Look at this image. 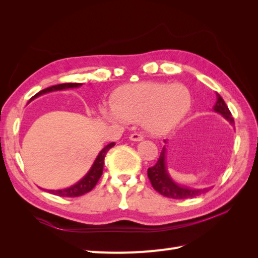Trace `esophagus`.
Returning a JSON list of instances; mask_svg holds the SVG:
<instances>
[{
	"instance_id": "34e87169",
	"label": "esophagus",
	"mask_w": 258,
	"mask_h": 258,
	"mask_svg": "<svg viewBox=\"0 0 258 258\" xmlns=\"http://www.w3.org/2000/svg\"><path fill=\"white\" fill-rule=\"evenodd\" d=\"M129 139L131 140V141L140 142V141H142V140H143L144 138H143V136H142L141 134H132V135L129 137Z\"/></svg>"
}]
</instances>
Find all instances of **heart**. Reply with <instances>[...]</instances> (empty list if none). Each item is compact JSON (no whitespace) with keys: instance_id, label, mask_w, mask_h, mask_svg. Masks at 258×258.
<instances>
[{"instance_id":"heart-1","label":"heart","mask_w":258,"mask_h":258,"mask_svg":"<svg viewBox=\"0 0 258 258\" xmlns=\"http://www.w3.org/2000/svg\"><path fill=\"white\" fill-rule=\"evenodd\" d=\"M190 105V93L182 84L141 82L120 87L102 115L111 122L142 121L151 135L163 136L183 120Z\"/></svg>"}]
</instances>
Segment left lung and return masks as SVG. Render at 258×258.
Segmentation results:
<instances>
[{"mask_svg": "<svg viewBox=\"0 0 258 258\" xmlns=\"http://www.w3.org/2000/svg\"><path fill=\"white\" fill-rule=\"evenodd\" d=\"M213 111L221 114L225 119H227V121H229L233 126V118L229 108L227 105H226L223 98L218 95L217 92H216V103L213 106ZM165 143H167L166 140H165ZM166 153H167L166 146H163L157 163H156L154 167L148 168L147 170L148 178H150V181L156 190H157L159 194H161L162 196L172 198V199H187V198L197 197L199 195L207 192L209 190V188L194 189V188H189V187H185L175 183L172 179V177H171L168 173Z\"/></svg>", "mask_w": 258, "mask_h": 258, "instance_id": "left-lung-1", "label": "left lung"}]
</instances>
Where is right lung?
<instances>
[{
    "instance_id": "obj_1",
    "label": "right lung",
    "mask_w": 258,
    "mask_h": 258,
    "mask_svg": "<svg viewBox=\"0 0 258 258\" xmlns=\"http://www.w3.org/2000/svg\"><path fill=\"white\" fill-rule=\"evenodd\" d=\"M82 85L83 84H81V83H67V84H59V85L51 86V87H48V88L38 91L36 95H34L32 98L30 99V101H29L28 103H30L31 101L34 100L35 98L40 97L42 95H45V93L52 92V91H60V90L71 89V88H79V87H81ZM114 145H115L114 142L110 143V144H107L106 146H104L102 150L100 151V153L98 154L96 160L93 161L92 166L89 169L87 174H86L82 179H80L79 182L75 183L72 186L68 187V188L57 189V190L50 189V190H48V192H50L52 195H56V196H60V197H71L72 198V197L82 196V195L90 191L93 188V187L96 186V184L98 183L101 175H102L105 155L108 152V150H110V148H112Z\"/></svg>"
}]
</instances>
